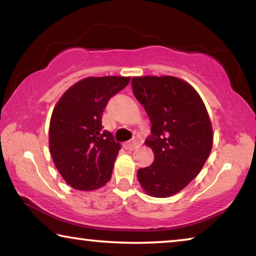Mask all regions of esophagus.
<instances>
[{"mask_svg":"<svg viewBox=\"0 0 256 256\" xmlns=\"http://www.w3.org/2000/svg\"><path fill=\"white\" fill-rule=\"evenodd\" d=\"M141 140L138 138H133V140H131V141H128V142H125V144H123V146L126 150H134V149H136V148H138V146H141Z\"/></svg>","mask_w":256,"mask_h":256,"instance_id":"34e87169","label":"esophagus"}]
</instances>
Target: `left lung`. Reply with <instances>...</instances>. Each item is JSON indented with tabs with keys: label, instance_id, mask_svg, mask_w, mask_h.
<instances>
[{
	"label": "left lung",
	"instance_id": "1",
	"mask_svg": "<svg viewBox=\"0 0 256 256\" xmlns=\"http://www.w3.org/2000/svg\"><path fill=\"white\" fill-rule=\"evenodd\" d=\"M132 89L152 124L144 144L154 154L138 180L151 196H174L196 178L210 154L206 108L196 90L175 76L133 78Z\"/></svg>",
	"mask_w": 256,
	"mask_h": 256
}]
</instances>
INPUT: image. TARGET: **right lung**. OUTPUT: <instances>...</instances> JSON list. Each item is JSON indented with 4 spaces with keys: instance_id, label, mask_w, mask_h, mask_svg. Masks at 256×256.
<instances>
[{
    "instance_id": "obj_1",
    "label": "right lung",
    "mask_w": 256,
    "mask_h": 256,
    "mask_svg": "<svg viewBox=\"0 0 256 256\" xmlns=\"http://www.w3.org/2000/svg\"><path fill=\"white\" fill-rule=\"evenodd\" d=\"M130 78H86L66 90L50 123V150L56 168L71 188L97 190L110 182L120 144L104 130L102 112Z\"/></svg>"
}]
</instances>
